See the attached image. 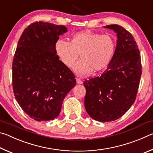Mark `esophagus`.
I'll use <instances>...</instances> for the list:
<instances>
[{
  "mask_svg": "<svg viewBox=\"0 0 153 153\" xmlns=\"http://www.w3.org/2000/svg\"><path fill=\"white\" fill-rule=\"evenodd\" d=\"M76 82H77V84H82L83 83L82 80L79 78H76Z\"/></svg>",
  "mask_w": 153,
  "mask_h": 153,
  "instance_id": "1",
  "label": "esophagus"
}]
</instances>
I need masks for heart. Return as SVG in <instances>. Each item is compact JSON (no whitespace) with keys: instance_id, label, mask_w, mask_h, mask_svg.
I'll return each mask as SVG.
<instances>
[{"instance_id":"b5f03b06","label":"heart","mask_w":153,"mask_h":153,"mask_svg":"<svg viewBox=\"0 0 153 153\" xmlns=\"http://www.w3.org/2000/svg\"><path fill=\"white\" fill-rule=\"evenodd\" d=\"M116 48L115 40L109 34H100L90 30L74 33L69 42L59 40L55 53L65 66L71 68L78 58L81 60L74 67L79 76H87L92 71L98 73L109 65Z\"/></svg>"}]
</instances>
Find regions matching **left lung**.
<instances>
[{
	"label": "left lung",
	"instance_id": "8db88e82",
	"mask_svg": "<svg viewBox=\"0 0 153 153\" xmlns=\"http://www.w3.org/2000/svg\"><path fill=\"white\" fill-rule=\"evenodd\" d=\"M105 27L117 33V46L107 70L84 82V106L88 115L100 122L123 116L136 98L142 74L141 58L133 36L117 24Z\"/></svg>",
	"mask_w": 153,
	"mask_h": 153
}]
</instances>
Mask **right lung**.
Instances as JSON below:
<instances>
[{"instance_id": "obj_1", "label": "right lung", "mask_w": 153, "mask_h": 153, "mask_svg": "<svg viewBox=\"0 0 153 153\" xmlns=\"http://www.w3.org/2000/svg\"><path fill=\"white\" fill-rule=\"evenodd\" d=\"M64 25L36 22L25 28L12 65L13 88L18 104L38 121L53 120L76 85L75 76L59 60L55 45Z\"/></svg>"}]
</instances>
